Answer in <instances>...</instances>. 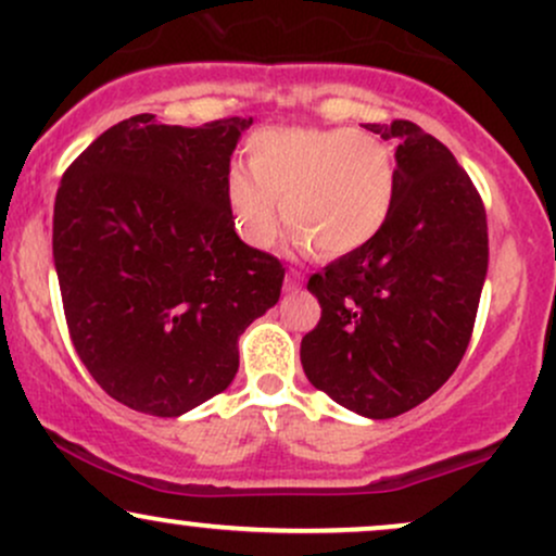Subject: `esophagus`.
<instances>
[{
    "label": "esophagus",
    "instance_id": "esophagus-1",
    "mask_svg": "<svg viewBox=\"0 0 556 556\" xmlns=\"http://www.w3.org/2000/svg\"><path fill=\"white\" fill-rule=\"evenodd\" d=\"M298 287H300V271L290 269V271H287V277H285V290L292 292V290H298Z\"/></svg>",
    "mask_w": 556,
    "mask_h": 556
}]
</instances>
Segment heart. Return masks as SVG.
Returning <instances> with one entry per match:
<instances>
[{
    "instance_id": "heart-1",
    "label": "heart",
    "mask_w": 556,
    "mask_h": 556,
    "mask_svg": "<svg viewBox=\"0 0 556 556\" xmlns=\"http://www.w3.org/2000/svg\"><path fill=\"white\" fill-rule=\"evenodd\" d=\"M248 151L251 164H232L225 180L229 214L248 245L269 248L287 219L298 251L344 256L371 242L392 214L394 156L368 132L266 127Z\"/></svg>"
}]
</instances>
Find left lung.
<instances>
[{
  "label": "left lung",
  "mask_w": 556,
  "mask_h": 556,
  "mask_svg": "<svg viewBox=\"0 0 556 556\" xmlns=\"http://www.w3.org/2000/svg\"><path fill=\"white\" fill-rule=\"evenodd\" d=\"M397 138L392 214L371 242L308 279L321 318L300 342L308 381L348 410L394 418L460 366L489 269L486 208L452 151L416 123Z\"/></svg>",
  "instance_id": "obj_1"
}]
</instances>
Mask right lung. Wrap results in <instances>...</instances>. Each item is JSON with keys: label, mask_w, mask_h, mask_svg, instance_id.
Returning a JSON list of instances; mask_svg holds the SVG:
<instances>
[{"label": "right lung", "mask_w": 556, "mask_h": 556, "mask_svg": "<svg viewBox=\"0 0 556 556\" xmlns=\"http://www.w3.org/2000/svg\"><path fill=\"white\" fill-rule=\"evenodd\" d=\"M253 117L201 127L123 119L62 175L54 266L75 353L110 397L175 418L225 392L238 340L285 269L245 245L225 198Z\"/></svg>", "instance_id": "obj_1"}]
</instances>
